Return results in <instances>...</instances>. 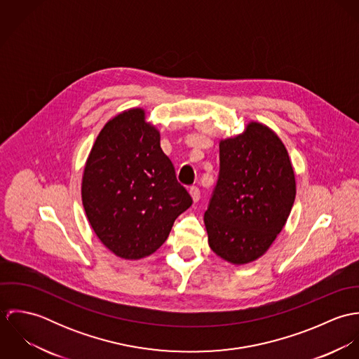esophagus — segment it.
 <instances>
[{
    "instance_id": "obj_1",
    "label": "esophagus",
    "mask_w": 359,
    "mask_h": 359,
    "mask_svg": "<svg viewBox=\"0 0 359 359\" xmlns=\"http://www.w3.org/2000/svg\"><path fill=\"white\" fill-rule=\"evenodd\" d=\"M189 194H191V196H192V199H194L195 203L199 202V199H201V189H199L198 187H191Z\"/></svg>"
}]
</instances>
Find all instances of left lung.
I'll return each mask as SVG.
<instances>
[{
    "label": "left lung",
    "mask_w": 359,
    "mask_h": 359,
    "mask_svg": "<svg viewBox=\"0 0 359 359\" xmlns=\"http://www.w3.org/2000/svg\"><path fill=\"white\" fill-rule=\"evenodd\" d=\"M296 198L289 154L266 126L219 142V174L205 212L208 245L241 265L262 256L283 229Z\"/></svg>",
    "instance_id": "8db88e82"
}]
</instances>
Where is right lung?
I'll use <instances>...</instances> for the list:
<instances>
[{
    "label": "right lung",
    "instance_id": "right-lung-1",
    "mask_svg": "<svg viewBox=\"0 0 359 359\" xmlns=\"http://www.w3.org/2000/svg\"><path fill=\"white\" fill-rule=\"evenodd\" d=\"M81 198L100 241L126 259L154 253L192 205L140 107L104 124L86 163Z\"/></svg>",
    "mask_w": 359,
    "mask_h": 359
}]
</instances>
